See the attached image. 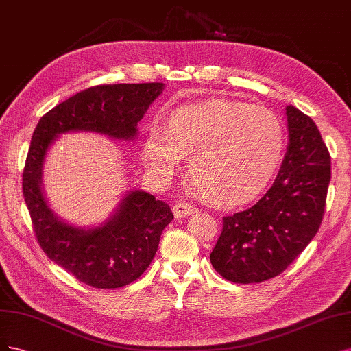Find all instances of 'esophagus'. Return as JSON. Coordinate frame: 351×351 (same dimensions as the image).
<instances>
[{
	"mask_svg": "<svg viewBox=\"0 0 351 351\" xmlns=\"http://www.w3.org/2000/svg\"><path fill=\"white\" fill-rule=\"evenodd\" d=\"M198 208L195 206L189 204V202H185V201H180V202H176V204L173 206V214L175 217H186L189 216V214H194L197 213Z\"/></svg>",
	"mask_w": 351,
	"mask_h": 351,
	"instance_id": "34e87169",
	"label": "esophagus"
}]
</instances>
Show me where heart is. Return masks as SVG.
<instances>
[{"label": "heart", "mask_w": 351, "mask_h": 351, "mask_svg": "<svg viewBox=\"0 0 351 351\" xmlns=\"http://www.w3.org/2000/svg\"><path fill=\"white\" fill-rule=\"evenodd\" d=\"M282 152L285 130L273 110L216 99L169 109L162 128L147 131L141 157L166 179L188 154V175L201 195L214 206L237 207L268 186Z\"/></svg>", "instance_id": "b5f03b06"}]
</instances>
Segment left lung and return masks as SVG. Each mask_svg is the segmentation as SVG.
I'll use <instances>...</instances> for the list:
<instances>
[{
	"label": "left lung",
	"mask_w": 351,
	"mask_h": 351,
	"mask_svg": "<svg viewBox=\"0 0 351 351\" xmlns=\"http://www.w3.org/2000/svg\"><path fill=\"white\" fill-rule=\"evenodd\" d=\"M289 144L280 172L251 208L223 217L210 261L232 282L250 285L281 274L322 223L331 156L311 117L286 108Z\"/></svg>",
	"instance_id": "obj_1"
}]
</instances>
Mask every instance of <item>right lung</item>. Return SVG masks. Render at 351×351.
Returning a JSON list of instances; mask_svg holds the SVG:
<instances>
[{
	"label": "right lung",
	"instance_id": "obj_1",
	"mask_svg": "<svg viewBox=\"0 0 351 351\" xmlns=\"http://www.w3.org/2000/svg\"><path fill=\"white\" fill-rule=\"evenodd\" d=\"M162 90L163 83L88 87L45 114L32 135L21 186L33 232L47 256L87 286L118 289L137 280L153 261L173 214L166 202L134 191L104 226L73 228L56 217L45 201L40 188L45 154L56 135L69 131L134 138L137 123Z\"/></svg>",
	"mask_w": 351,
	"mask_h": 351
}]
</instances>
